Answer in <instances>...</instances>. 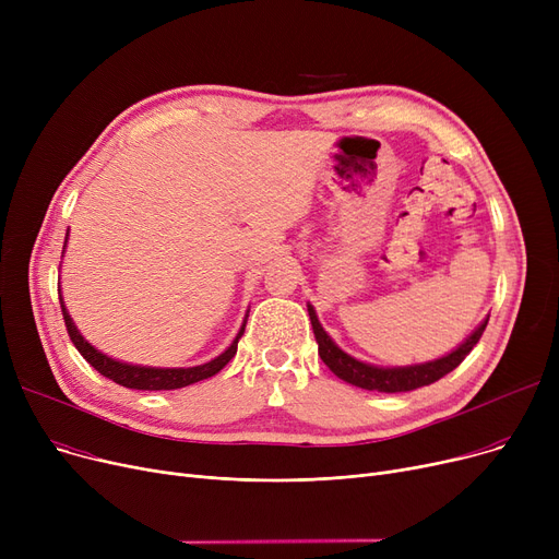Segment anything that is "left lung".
I'll list each match as a JSON object with an SVG mask.
<instances>
[{"mask_svg": "<svg viewBox=\"0 0 559 559\" xmlns=\"http://www.w3.org/2000/svg\"><path fill=\"white\" fill-rule=\"evenodd\" d=\"M308 314H310V324L314 331V340L319 344V356H321V360H324V365L337 378L346 380L348 385H356V388H362L369 392H385V394L413 392V390L435 383V380H439V378H444L468 354H472V348L483 337V331L489 321V317H487L472 335H468L455 350H451L449 356H442V358L430 360V362H421V365H407V367H376V365L360 362L354 356L344 354V350L324 331V326L319 324L317 312L312 306H308Z\"/></svg>", "mask_w": 559, "mask_h": 559, "instance_id": "obj_1", "label": "left lung"}]
</instances>
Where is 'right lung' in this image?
I'll return each mask as SVG.
<instances>
[{
	"label": "right lung",
	"mask_w": 559,
	"mask_h": 559,
	"mask_svg": "<svg viewBox=\"0 0 559 559\" xmlns=\"http://www.w3.org/2000/svg\"><path fill=\"white\" fill-rule=\"evenodd\" d=\"M68 245V238H66ZM63 245V251H66ZM58 301H61V310H63V319H66V326H68V335L72 340V344L76 346L79 354L91 362L102 376L110 378L112 383L129 388V390H150V392H158V390H181L188 388L192 383H199L203 378H211L217 371H222L228 360L235 356V350H238V342L245 335V326H247V319L240 329V333L235 335V340L230 342V346L219 354L215 360L205 362V365H197V367H142V365H129V362H120V360H112L106 354H102L99 348H95L91 342H87L79 329L74 326V321L63 304L61 297V289H58ZM249 317V314H247Z\"/></svg>",
	"instance_id": "1"
}]
</instances>
